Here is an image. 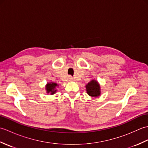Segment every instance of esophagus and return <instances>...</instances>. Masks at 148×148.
<instances>
[{"label": "esophagus", "instance_id": "1", "mask_svg": "<svg viewBox=\"0 0 148 148\" xmlns=\"http://www.w3.org/2000/svg\"><path fill=\"white\" fill-rule=\"evenodd\" d=\"M69 80L71 81H72L74 80V79H73V77H71V76H69Z\"/></svg>", "mask_w": 148, "mask_h": 148}]
</instances>
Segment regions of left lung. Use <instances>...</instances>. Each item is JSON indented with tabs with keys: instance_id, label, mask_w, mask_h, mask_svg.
Returning a JSON list of instances; mask_svg holds the SVG:
<instances>
[{
	"instance_id": "obj_1",
	"label": "left lung",
	"mask_w": 148,
	"mask_h": 148,
	"mask_svg": "<svg viewBox=\"0 0 148 148\" xmlns=\"http://www.w3.org/2000/svg\"><path fill=\"white\" fill-rule=\"evenodd\" d=\"M86 93L90 97H97L101 94L100 85L98 81L95 79L91 80L85 86Z\"/></svg>"
}]
</instances>
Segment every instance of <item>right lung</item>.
<instances>
[{"instance_id":"1","label":"right lung","mask_w":148,"mask_h":148,"mask_svg":"<svg viewBox=\"0 0 148 148\" xmlns=\"http://www.w3.org/2000/svg\"><path fill=\"white\" fill-rule=\"evenodd\" d=\"M59 86L58 84L54 82H49L47 83L46 85L45 86V89L46 90V93L50 95H53L55 94L57 90H56V87Z\"/></svg>"}]
</instances>
